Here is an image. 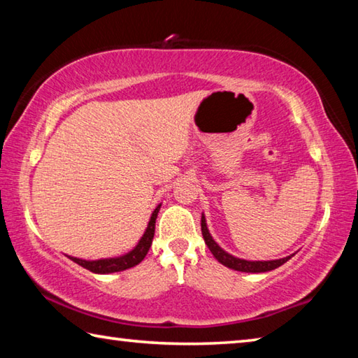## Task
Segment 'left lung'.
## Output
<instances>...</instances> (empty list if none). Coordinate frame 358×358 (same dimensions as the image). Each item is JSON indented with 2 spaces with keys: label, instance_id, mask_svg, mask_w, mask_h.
I'll return each instance as SVG.
<instances>
[{
  "label": "left lung",
  "instance_id": "1",
  "mask_svg": "<svg viewBox=\"0 0 358 358\" xmlns=\"http://www.w3.org/2000/svg\"><path fill=\"white\" fill-rule=\"evenodd\" d=\"M201 226H202V235H203V240H205V245L208 246V250L213 254L215 259H217V262L226 265L227 268H232V270H237V271H245V273H264V271H270V270H275L278 266H281L282 264H286L287 260L294 256H287V257H282V259H275V260H245V259H238L232 256V254H229L227 251H224L222 248L216 243L211 237L210 230L207 227V220H205V216L202 215V221H201Z\"/></svg>",
  "mask_w": 358,
  "mask_h": 358
}]
</instances>
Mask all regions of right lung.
Listing matches in <instances>:
<instances>
[{
	"label": "right lung",
	"instance_id": "obj_1",
	"mask_svg": "<svg viewBox=\"0 0 358 358\" xmlns=\"http://www.w3.org/2000/svg\"><path fill=\"white\" fill-rule=\"evenodd\" d=\"M159 208H161V203L157 205L153 213H151L148 226H147V229H145V234L142 235V238L138 240V243L136 245L134 250L123 254V256L98 259V260H85V259H78V257H72V256H68V257L71 260H74L76 264L83 266V268H87L98 275L115 273V271H123V270L131 268V266L138 265L145 259V256H147V252L151 246V241H153L155 224H156L157 213H159Z\"/></svg>",
	"mask_w": 358,
	"mask_h": 358
}]
</instances>
